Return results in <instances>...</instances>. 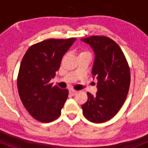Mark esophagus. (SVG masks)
Masks as SVG:
<instances>
[{
	"label": "esophagus",
	"mask_w": 148,
	"mask_h": 148,
	"mask_svg": "<svg viewBox=\"0 0 148 148\" xmlns=\"http://www.w3.org/2000/svg\"><path fill=\"white\" fill-rule=\"evenodd\" d=\"M77 92H78L77 90H75L74 89H73V88H70V90H69V92H70V95H75V94L77 93Z\"/></svg>",
	"instance_id": "34e87169"
}]
</instances>
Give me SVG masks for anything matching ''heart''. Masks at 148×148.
Listing matches in <instances>:
<instances>
[{"instance_id":"b5f03b06","label":"heart","mask_w":148,"mask_h":148,"mask_svg":"<svg viewBox=\"0 0 148 148\" xmlns=\"http://www.w3.org/2000/svg\"><path fill=\"white\" fill-rule=\"evenodd\" d=\"M85 53H89V52H87V51H82V52H81V53H80V54H79V55L85 54Z\"/></svg>"}]
</instances>
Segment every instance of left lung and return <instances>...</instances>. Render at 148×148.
Returning a JSON list of instances; mask_svg holds the SVG:
<instances>
[{
  "mask_svg": "<svg viewBox=\"0 0 148 148\" xmlns=\"http://www.w3.org/2000/svg\"><path fill=\"white\" fill-rule=\"evenodd\" d=\"M81 40L90 44L95 53L92 74L98 80L96 95L87 92V101L82 107L84 116L91 122H105L125 101L130 84V67L119 46L110 38L93 35Z\"/></svg>",
  "mask_w": 148,
  "mask_h": 148,
  "instance_id": "8db88e82",
  "label": "left lung"
}]
</instances>
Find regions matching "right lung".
I'll return each mask as SVG.
<instances>
[{"instance_id":"obj_1","label":"right lung","mask_w":148,"mask_h":148,"mask_svg":"<svg viewBox=\"0 0 148 148\" xmlns=\"http://www.w3.org/2000/svg\"><path fill=\"white\" fill-rule=\"evenodd\" d=\"M75 38L47 39L27 49L21 63L17 85L21 100L31 116L41 122L58 119L68 97V90L53 87L50 80Z\"/></svg>"}]
</instances>
